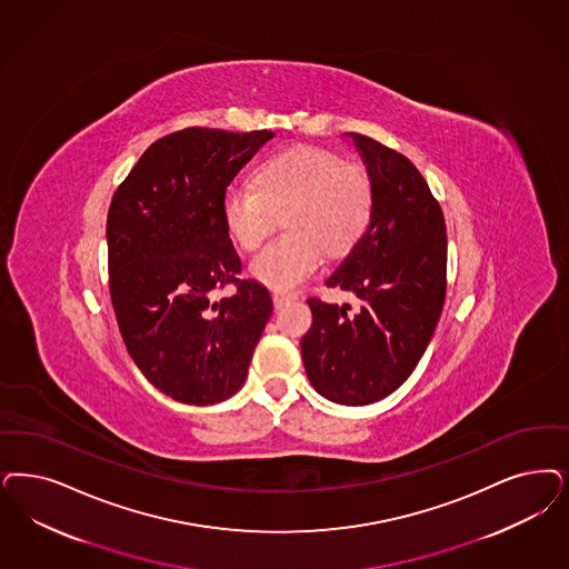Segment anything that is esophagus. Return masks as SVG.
Masks as SVG:
<instances>
[{
  "label": "esophagus",
  "mask_w": 569,
  "mask_h": 569,
  "mask_svg": "<svg viewBox=\"0 0 569 569\" xmlns=\"http://www.w3.org/2000/svg\"><path fill=\"white\" fill-rule=\"evenodd\" d=\"M292 300H295V296H286L281 295V292H274L273 307L274 309H281V307H286L288 302H292Z\"/></svg>",
  "instance_id": "esophagus-1"
}]
</instances>
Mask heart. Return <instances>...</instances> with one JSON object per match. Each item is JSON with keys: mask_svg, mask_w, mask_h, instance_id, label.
Listing matches in <instances>:
<instances>
[{"mask_svg": "<svg viewBox=\"0 0 569 569\" xmlns=\"http://www.w3.org/2000/svg\"><path fill=\"white\" fill-rule=\"evenodd\" d=\"M373 182L359 163H342L321 147H292L264 159L256 187L231 184L222 193L220 214L229 237L243 250H256L273 231L277 216L288 236L271 241L250 262L256 281L290 292L321 262L319 246L347 252L370 224Z\"/></svg>", "mask_w": 569, "mask_h": 569, "instance_id": "b5f03b06", "label": "heart"}]
</instances>
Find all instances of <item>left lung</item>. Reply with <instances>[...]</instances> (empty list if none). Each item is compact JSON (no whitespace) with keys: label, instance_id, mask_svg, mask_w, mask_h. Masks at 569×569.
<instances>
[{"label":"left lung","instance_id":"obj_1","mask_svg":"<svg viewBox=\"0 0 569 569\" xmlns=\"http://www.w3.org/2000/svg\"><path fill=\"white\" fill-rule=\"evenodd\" d=\"M373 182L366 233L326 286L353 292L361 309L309 298L311 330L300 351L315 391L340 406H368L397 391L431 342L446 300L443 212L408 157L347 134Z\"/></svg>","mask_w":569,"mask_h":569}]
</instances>
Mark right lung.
Here are the masks:
<instances>
[{
  "label": "right lung",
  "instance_id": "add662e5",
  "mask_svg": "<svg viewBox=\"0 0 569 569\" xmlns=\"http://www.w3.org/2000/svg\"><path fill=\"white\" fill-rule=\"evenodd\" d=\"M269 130L187 128L153 142L119 184L107 218L109 290L126 349L172 399L214 406L241 389L273 313L262 283L237 279L241 260L220 203ZM237 283V295L211 292Z\"/></svg>",
  "mask_w": 569,
  "mask_h": 569
}]
</instances>
